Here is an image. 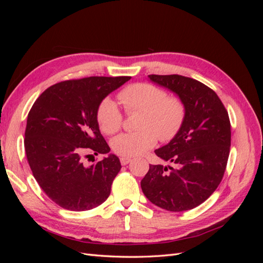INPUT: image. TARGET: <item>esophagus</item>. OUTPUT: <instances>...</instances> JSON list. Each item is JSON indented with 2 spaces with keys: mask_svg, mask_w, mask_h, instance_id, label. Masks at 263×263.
Masks as SVG:
<instances>
[{
  "mask_svg": "<svg viewBox=\"0 0 263 263\" xmlns=\"http://www.w3.org/2000/svg\"><path fill=\"white\" fill-rule=\"evenodd\" d=\"M130 161H132V159L128 158V157H122V158H121V163H122L123 165L128 164Z\"/></svg>",
  "mask_w": 263,
  "mask_h": 263,
  "instance_id": "34e87169",
  "label": "esophagus"
}]
</instances>
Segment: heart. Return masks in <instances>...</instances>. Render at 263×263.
Returning a JSON list of instances; mask_svg holds the SVG:
<instances>
[{"label": "heart", "mask_w": 263, "mask_h": 263, "mask_svg": "<svg viewBox=\"0 0 263 263\" xmlns=\"http://www.w3.org/2000/svg\"><path fill=\"white\" fill-rule=\"evenodd\" d=\"M118 100L128 113L141 112L137 123L139 130L118 135L110 142L118 156H140L155 147L158 138L170 141L184 123L186 109L183 101L178 97H168L164 90L153 84L128 85L118 93ZM97 118L101 130L107 135L115 134L123 125L121 110L110 99L100 103Z\"/></svg>", "instance_id": "obj_1"}]
</instances>
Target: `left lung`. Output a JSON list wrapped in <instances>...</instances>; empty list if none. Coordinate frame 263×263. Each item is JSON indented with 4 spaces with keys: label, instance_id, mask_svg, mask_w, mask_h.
Returning a JSON list of instances; mask_svg holds the SVG:
<instances>
[{
    "label": "left lung",
    "instance_id": "left-lung-1",
    "mask_svg": "<svg viewBox=\"0 0 263 263\" xmlns=\"http://www.w3.org/2000/svg\"><path fill=\"white\" fill-rule=\"evenodd\" d=\"M148 77L176 93L184 103L186 115L177 136L155 150L159 158L176 166L150 164L141 190L163 210H192L208 200L224 177L232 138L228 113L211 87L192 78Z\"/></svg>",
    "mask_w": 263,
    "mask_h": 263
}]
</instances>
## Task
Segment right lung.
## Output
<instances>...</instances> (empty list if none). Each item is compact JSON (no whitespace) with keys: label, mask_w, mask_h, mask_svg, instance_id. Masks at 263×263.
Returning a JSON list of instances; mask_svg holds the SVG:
<instances>
[{"label":"right lung","mask_w":263,"mask_h":263,"mask_svg":"<svg viewBox=\"0 0 263 263\" xmlns=\"http://www.w3.org/2000/svg\"><path fill=\"white\" fill-rule=\"evenodd\" d=\"M130 77H89L55 83L31 106L26 157L37 183L60 208L81 212L106 201L122 165L115 155L91 165L85 159L109 153L97 112L107 95Z\"/></svg>","instance_id":"right-lung-1"}]
</instances>
